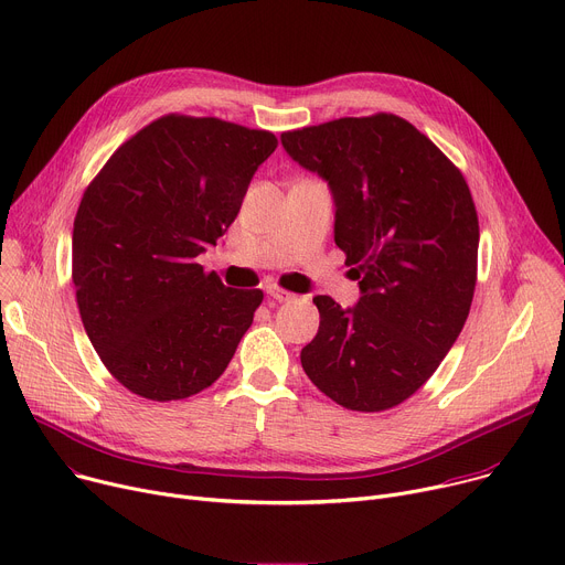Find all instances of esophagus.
Masks as SVG:
<instances>
[{
	"mask_svg": "<svg viewBox=\"0 0 565 565\" xmlns=\"http://www.w3.org/2000/svg\"><path fill=\"white\" fill-rule=\"evenodd\" d=\"M266 292H268L273 299H277V301H288V299H292V297H295L290 290L279 288V286H268V288H266Z\"/></svg>",
	"mask_w": 565,
	"mask_h": 565,
	"instance_id": "obj_1",
	"label": "esophagus"
}]
</instances>
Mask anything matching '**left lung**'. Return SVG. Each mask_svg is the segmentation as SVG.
<instances>
[{"instance_id":"1","label":"left lung","mask_w":565,"mask_h":565,"mask_svg":"<svg viewBox=\"0 0 565 565\" xmlns=\"http://www.w3.org/2000/svg\"><path fill=\"white\" fill-rule=\"evenodd\" d=\"M288 156L335 200V245L363 297L342 311L313 297L318 335L301 367L331 401L383 413L413 396L465 327L480 225L461 171L413 124L376 113L281 135Z\"/></svg>"}]
</instances>
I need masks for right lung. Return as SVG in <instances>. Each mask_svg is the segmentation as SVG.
Wrapping results in <instances>:
<instances>
[{
  "instance_id": "add662e5",
  "label": "right lung",
  "mask_w": 565,
  "mask_h": 565,
  "mask_svg": "<svg viewBox=\"0 0 565 565\" xmlns=\"http://www.w3.org/2000/svg\"><path fill=\"white\" fill-rule=\"evenodd\" d=\"M277 137L216 117L164 115L126 139L74 218L72 281L100 363L148 401L221 379L264 301L227 288L198 254L234 223Z\"/></svg>"
}]
</instances>
